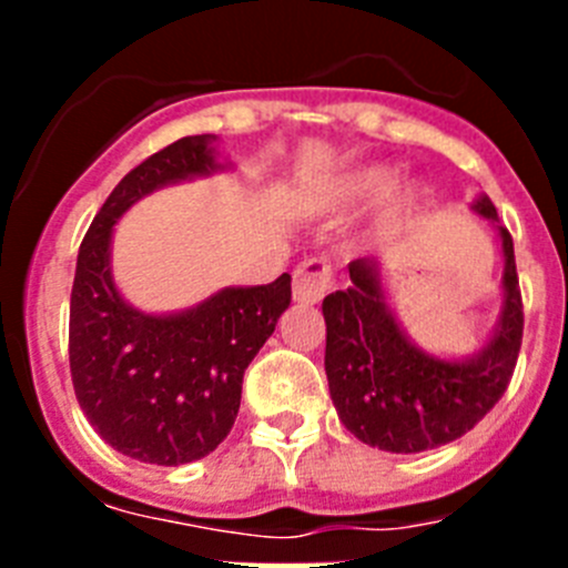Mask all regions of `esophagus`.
Returning a JSON list of instances; mask_svg holds the SVG:
<instances>
[{
    "label": "esophagus",
    "instance_id": "1",
    "mask_svg": "<svg viewBox=\"0 0 568 568\" xmlns=\"http://www.w3.org/2000/svg\"><path fill=\"white\" fill-rule=\"evenodd\" d=\"M335 284L327 258H304L293 273V295L301 304H318Z\"/></svg>",
    "mask_w": 568,
    "mask_h": 568
}]
</instances>
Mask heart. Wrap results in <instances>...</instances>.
I'll use <instances>...</instances> for the list:
<instances>
[{
	"instance_id": "obj_1",
	"label": "heart",
	"mask_w": 568,
	"mask_h": 568,
	"mask_svg": "<svg viewBox=\"0 0 568 568\" xmlns=\"http://www.w3.org/2000/svg\"><path fill=\"white\" fill-rule=\"evenodd\" d=\"M393 182L395 175L389 168L353 170V173H346L344 179H338V182L333 184V190H329V202H333L335 207H364V204L378 202L381 195L389 193V190H393ZM409 202H413V193L395 195L389 213H400Z\"/></svg>"
}]
</instances>
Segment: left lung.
Listing matches in <instances>:
<instances>
[{
  "instance_id": "obj_1",
  "label": "left lung",
  "mask_w": 568,
  "mask_h": 568,
  "mask_svg": "<svg viewBox=\"0 0 568 568\" xmlns=\"http://www.w3.org/2000/svg\"><path fill=\"white\" fill-rule=\"evenodd\" d=\"M475 213L498 224L504 247V313L478 355L444 361L406 338L381 290L378 264H349V287L324 298L329 395L341 424L358 440L384 453H424L460 438L478 424L509 386L524 341L515 247L500 227L495 204L480 195Z\"/></svg>"
}]
</instances>
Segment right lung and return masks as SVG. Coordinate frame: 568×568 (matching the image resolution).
Returning <instances> with one entry per match:
<instances>
[{"mask_svg": "<svg viewBox=\"0 0 568 568\" xmlns=\"http://www.w3.org/2000/svg\"><path fill=\"white\" fill-rule=\"evenodd\" d=\"M215 135H184L115 184L79 247L70 293V378L90 426L144 464L179 466L227 438L250 361L290 307V275L261 287H227L175 315H144L110 275L115 219L164 184L222 164Z\"/></svg>", "mask_w": 568, "mask_h": 568, "instance_id": "obj_1", "label": "right lung"}]
</instances>
